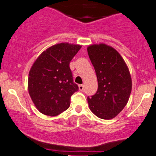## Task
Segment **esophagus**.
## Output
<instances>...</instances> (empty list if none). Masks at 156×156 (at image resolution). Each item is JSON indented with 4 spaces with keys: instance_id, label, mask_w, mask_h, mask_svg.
I'll use <instances>...</instances> for the list:
<instances>
[{
    "instance_id": "obj_1",
    "label": "esophagus",
    "mask_w": 156,
    "mask_h": 156,
    "mask_svg": "<svg viewBox=\"0 0 156 156\" xmlns=\"http://www.w3.org/2000/svg\"><path fill=\"white\" fill-rule=\"evenodd\" d=\"M83 89H84V85H79V90H83Z\"/></svg>"
}]
</instances>
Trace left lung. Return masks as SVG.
I'll list each match as a JSON object with an SVG mask.
<instances>
[{
    "instance_id": "1",
    "label": "left lung",
    "mask_w": 156,
    "mask_h": 156,
    "mask_svg": "<svg viewBox=\"0 0 156 156\" xmlns=\"http://www.w3.org/2000/svg\"><path fill=\"white\" fill-rule=\"evenodd\" d=\"M98 81L95 95L87 97L94 114L102 119H112L124 109L130 98L132 79L122 56L114 48L105 43L87 46Z\"/></svg>"
}]
</instances>
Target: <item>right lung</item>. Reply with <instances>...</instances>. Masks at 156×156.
Returning a JSON list of instances; mask_svg holds the SVG:
<instances>
[{"instance_id":"obj_1","label":"right lung","mask_w":156,"mask_h":156,"mask_svg":"<svg viewBox=\"0 0 156 156\" xmlns=\"http://www.w3.org/2000/svg\"><path fill=\"white\" fill-rule=\"evenodd\" d=\"M82 45L61 43L43 51L31 66L28 90L37 109L55 116L69 108L70 99L79 87L73 82L69 64Z\"/></svg>"}]
</instances>
